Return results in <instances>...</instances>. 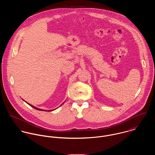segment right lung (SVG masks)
<instances>
[{
	"label": "right lung",
	"instance_id": "1",
	"mask_svg": "<svg viewBox=\"0 0 155 155\" xmlns=\"http://www.w3.org/2000/svg\"><path fill=\"white\" fill-rule=\"evenodd\" d=\"M63 103L61 104V105H63ZM28 105H30L31 107H32L33 108H34V109H36V110H41V111H47L46 110H42V109H39V108H38V107H35V106H32V105H31V104H28V103H27ZM54 110H55V109H54V110H48V111H53Z\"/></svg>",
	"mask_w": 155,
	"mask_h": 155
}]
</instances>
